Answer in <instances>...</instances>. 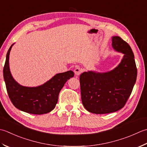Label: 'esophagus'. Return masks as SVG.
<instances>
[{
  "instance_id": "obj_1",
  "label": "esophagus",
  "mask_w": 147,
  "mask_h": 147,
  "mask_svg": "<svg viewBox=\"0 0 147 147\" xmlns=\"http://www.w3.org/2000/svg\"><path fill=\"white\" fill-rule=\"evenodd\" d=\"M82 72V68L80 67H76L74 70V73L76 76H79Z\"/></svg>"
}]
</instances>
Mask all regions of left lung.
<instances>
[{
    "label": "left lung",
    "instance_id": "obj_1",
    "mask_svg": "<svg viewBox=\"0 0 147 147\" xmlns=\"http://www.w3.org/2000/svg\"><path fill=\"white\" fill-rule=\"evenodd\" d=\"M115 51L124 54L121 63L107 72L84 71L80 76L82 102L88 112L104 114L118 111L130 96L137 77L132 49L118 36L112 38Z\"/></svg>",
    "mask_w": 147,
    "mask_h": 147
}]
</instances>
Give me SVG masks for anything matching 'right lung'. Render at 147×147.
I'll return each instance as SVG.
<instances>
[{"label": "right lung", "instance_id": "1", "mask_svg": "<svg viewBox=\"0 0 147 147\" xmlns=\"http://www.w3.org/2000/svg\"><path fill=\"white\" fill-rule=\"evenodd\" d=\"M12 44L7 53L3 70L4 79L8 96L12 103L18 109L32 114L49 113L58 103V95L65 84L74 76L71 70L56 74L43 84L37 87L20 85L14 79L9 68V54Z\"/></svg>", "mask_w": 147, "mask_h": 147}]
</instances>
